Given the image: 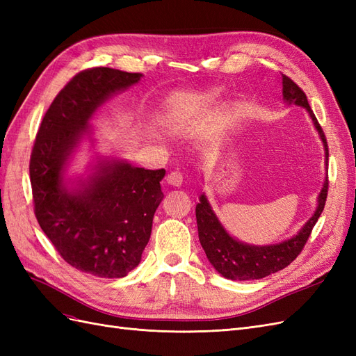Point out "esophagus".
Masks as SVG:
<instances>
[{
	"instance_id": "34e87169",
	"label": "esophagus",
	"mask_w": 356,
	"mask_h": 356,
	"mask_svg": "<svg viewBox=\"0 0 356 356\" xmlns=\"http://www.w3.org/2000/svg\"><path fill=\"white\" fill-rule=\"evenodd\" d=\"M166 182L172 187H179L182 184V175L178 170H172L170 174L166 175Z\"/></svg>"
}]
</instances>
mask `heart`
<instances>
[{
	"label": "heart",
	"mask_w": 356,
	"mask_h": 356,
	"mask_svg": "<svg viewBox=\"0 0 356 356\" xmlns=\"http://www.w3.org/2000/svg\"><path fill=\"white\" fill-rule=\"evenodd\" d=\"M218 95H220V89H212V90L209 92L211 98H215V96H218Z\"/></svg>",
	"instance_id": "heart-1"
}]
</instances>
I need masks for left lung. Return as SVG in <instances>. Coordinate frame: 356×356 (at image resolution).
I'll return each mask as SVG.
<instances>
[{
    "mask_svg": "<svg viewBox=\"0 0 356 356\" xmlns=\"http://www.w3.org/2000/svg\"><path fill=\"white\" fill-rule=\"evenodd\" d=\"M282 93L286 102H294L296 105L305 106L309 111L312 120H314L315 127L318 129L319 136L325 147V157L328 163V144L324 131L312 111L307 102L306 93L298 88L291 80L288 75L282 74ZM328 195V177L324 182V187L321 190L318 208L312 218L306 222L303 229L296 234L293 239H288L277 245H267V246H252L241 243L230 238L229 233L222 229L218 218L215 217L209 203L203 195L200 196V203L196 207V220H197V230H199V241L207 254L208 260L215 267V270L221 273L224 277L232 279V281H254V279H261L267 275L282 270L286 266L293 263L296 258L303 251V248L309 239V236L314 230L318 218L321 217L322 211L325 207V200Z\"/></svg>",
    "mask_w": 356,
    "mask_h": 356,
    "instance_id": "left-lung-1",
    "label": "left lung"
}]
</instances>
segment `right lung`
Instances as JSON below:
<instances>
[{"mask_svg":"<svg viewBox=\"0 0 356 356\" xmlns=\"http://www.w3.org/2000/svg\"><path fill=\"white\" fill-rule=\"evenodd\" d=\"M141 75L105 67L75 74L50 104L32 147L29 178L40 227L63 260L93 276L123 277L141 261L163 199L165 169L105 163L70 193L62 186L63 168L95 110Z\"/></svg>","mask_w":356,"mask_h":356,"instance_id":"obj_1","label":"right lung"}]
</instances>
